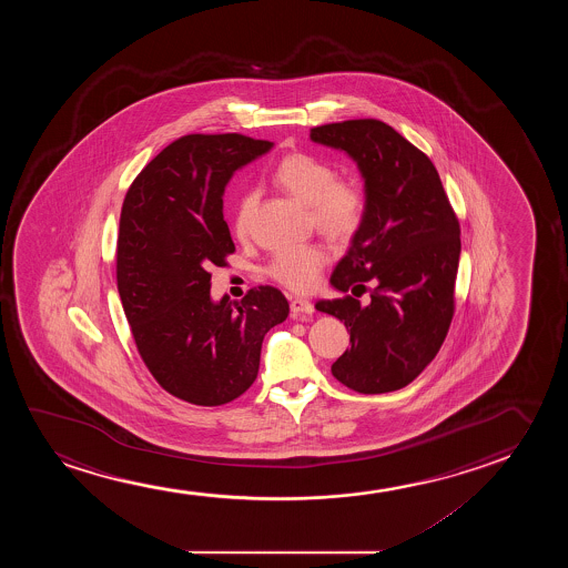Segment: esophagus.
<instances>
[{
    "label": "esophagus",
    "mask_w": 568,
    "mask_h": 568,
    "mask_svg": "<svg viewBox=\"0 0 568 568\" xmlns=\"http://www.w3.org/2000/svg\"><path fill=\"white\" fill-rule=\"evenodd\" d=\"M314 312V306L304 298H291V316L293 318H304V316H311Z\"/></svg>",
    "instance_id": "34e87169"
}]
</instances>
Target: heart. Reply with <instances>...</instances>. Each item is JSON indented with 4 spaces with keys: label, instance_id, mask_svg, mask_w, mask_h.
<instances>
[{
    "label": "heart",
    "instance_id": "b5f03b06",
    "mask_svg": "<svg viewBox=\"0 0 568 568\" xmlns=\"http://www.w3.org/2000/svg\"><path fill=\"white\" fill-rule=\"evenodd\" d=\"M275 184L295 200L308 205L314 229L327 241H349L357 233L365 215V194L353 180L335 179L332 164L311 155L291 153L273 172ZM257 194L246 192L234 211V233L248 239L256 213ZM324 250L314 244L281 250L267 265V275L293 293H308L318 285L326 265Z\"/></svg>",
    "mask_w": 568,
    "mask_h": 568
}]
</instances>
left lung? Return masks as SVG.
<instances>
[{
  "label": "left lung",
  "instance_id": "obj_1",
  "mask_svg": "<svg viewBox=\"0 0 568 568\" xmlns=\"http://www.w3.org/2000/svg\"><path fill=\"white\" fill-rule=\"evenodd\" d=\"M311 140L345 151L365 179L363 223L329 280L345 296L316 304L349 332L351 347L332 374L358 394L404 388L436 357L450 327L458 217L435 164L392 125L345 120L312 128ZM366 282L374 291L363 307L354 297Z\"/></svg>",
  "mask_w": 568,
  "mask_h": 568
}]
</instances>
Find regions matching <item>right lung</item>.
<instances>
[{"instance_id":"right-lung-1","label":"right lung","mask_w":568,"mask_h":568,"mask_svg":"<svg viewBox=\"0 0 568 568\" xmlns=\"http://www.w3.org/2000/svg\"><path fill=\"white\" fill-rule=\"evenodd\" d=\"M272 141L190 133L138 174L120 213L118 293L141 358L161 388L187 404H229L254 384L265 334L288 316L280 288L211 301V265L234 242L223 194L234 171Z\"/></svg>"}]
</instances>
